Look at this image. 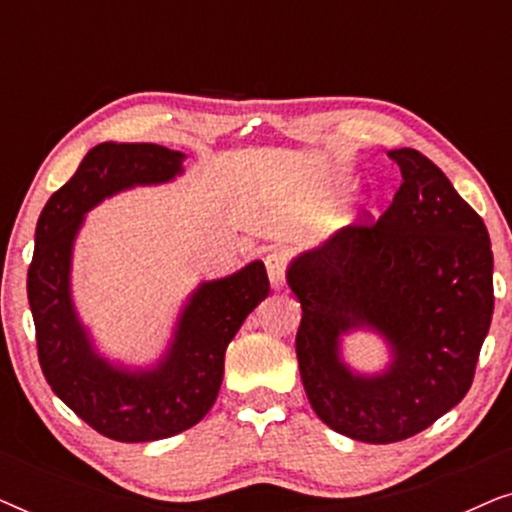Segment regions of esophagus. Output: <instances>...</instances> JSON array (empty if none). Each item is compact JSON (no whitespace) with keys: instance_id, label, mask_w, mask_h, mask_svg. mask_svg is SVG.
<instances>
[{"instance_id":"34e87169","label":"esophagus","mask_w":512,"mask_h":512,"mask_svg":"<svg viewBox=\"0 0 512 512\" xmlns=\"http://www.w3.org/2000/svg\"><path fill=\"white\" fill-rule=\"evenodd\" d=\"M291 256L289 249L284 247H275L265 254V268H268V277L272 289H282L284 286V277H286V265H289Z\"/></svg>"}]
</instances>
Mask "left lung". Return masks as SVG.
Listing matches in <instances>:
<instances>
[{
	"mask_svg": "<svg viewBox=\"0 0 512 512\" xmlns=\"http://www.w3.org/2000/svg\"><path fill=\"white\" fill-rule=\"evenodd\" d=\"M403 184L380 219L366 214L291 263L303 307L296 354L326 426L363 443L429 429L468 394L494 312V256L480 214L415 149L389 151ZM368 325L395 349L387 374L352 376L339 335Z\"/></svg>",
	"mask_w": 512,
	"mask_h": 512,
	"instance_id": "8db88e82",
	"label": "left lung"
}]
</instances>
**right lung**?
Returning a JSON list of instances; mask_svg holds the SVG:
<instances>
[{"label": "right lung", "instance_id": "1", "mask_svg": "<svg viewBox=\"0 0 512 512\" xmlns=\"http://www.w3.org/2000/svg\"><path fill=\"white\" fill-rule=\"evenodd\" d=\"M181 158L158 144H97L37 221L27 300L41 373L62 403L118 443H149L198 424L219 396L228 342L270 293L261 261L202 284L181 314L170 352L153 370L128 373L93 352L69 298V258L83 214L123 188L172 179Z\"/></svg>", "mask_w": 512, "mask_h": 512}]
</instances>
